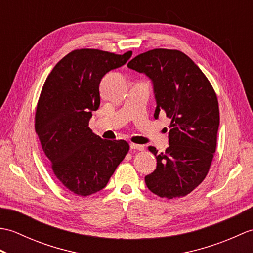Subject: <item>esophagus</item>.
<instances>
[{
  "label": "esophagus",
  "mask_w": 253,
  "mask_h": 253,
  "mask_svg": "<svg viewBox=\"0 0 253 253\" xmlns=\"http://www.w3.org/2000/svg\"><path fill=\"white\" fill-rule=\"evenodd\" d=\"M130 149L139 150V151H143L144 146H141V144H136V143H130Z\"/></svg>",
  "instance_id": "34e87169"
}]
</instances>
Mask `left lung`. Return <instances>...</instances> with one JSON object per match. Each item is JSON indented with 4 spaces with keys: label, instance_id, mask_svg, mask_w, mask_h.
Instances as JSON below:
<instances>
[{
    "label": "left lung",
    "instance_id": "obj_1",
    "mask_svg": "<svg viewBox=\"0 0 253 253\" xmlns=\"http://www.w3.org/2000/svg\"><path fill=\"white\" fill-rule=\"evenodd\" d=\"M152 80L157 109L170 118L169 147L158 153L157 169L144 177L150 191L161 198H180L206 178L216 150L219 110L215 91L195 62L178 50L154 49L127 64Z\"/></svg>",
    "mask_w": 253,
    "mask_h": 253
}]
</instances>
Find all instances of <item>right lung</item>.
Here are the masks:
<instances>
[{"label": "right lung", "mask_w": 253, "mask_h": 253, "mask_svg": "<svg viewBox=\"0 0 253 253\" xmlns=\"http://www.w3.org/2000/svg\"><path fill=\"white\" fill-rule=\"evenodd\" d=\"M131 54L74 50L52 69L41 90L36 133L53 174L75 195L87 197L103 189L129 151L125 140L94 135L89 121L100 106L102 77L126 64Z\"/></svg>", "instance_id": "obj_1"}]
</instances>
